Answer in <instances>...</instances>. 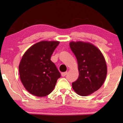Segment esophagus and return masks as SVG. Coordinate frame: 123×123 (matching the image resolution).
Wrapping results in <instances>:
<instances>
[{
	"mask_svg": "<svg viewBox=\"0 0 123 123\" xmlns=\"http://www.w3.org/2000/svg\"><path fill=\"white\" fill-rule=\"evenodd\" d=\"M67 72H63V73H62V77H64V76H65V75H67Z\"/></svg>",
	"mask_w": 123,
	"mask_h": 123,
	"instance_id": "esophagus-1",
	"label": "esophagus"
}]
</instances>
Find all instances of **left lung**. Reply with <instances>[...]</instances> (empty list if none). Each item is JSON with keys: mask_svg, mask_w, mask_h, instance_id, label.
<instances>
[{"mask_svg": "<svg viewBox=\"0 0 123 123\" xmlns=\"http://www.w3.org/2000/svg\"><path fill=\"white\" fill-rule=\"evenodd\" d=\"M69 46L77 58L79 71L78 78L72 83V87L79 95H90L105 82L107 75L105 58L100 50L90 43L71 41Z\"/></svg>", "mask_w": 123, "mask_h": 123, "instance_id": "8db88e82", "label": "left lung"}]
</instances>
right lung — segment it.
I'll list each match as a JSON object with an SVG mask.
<instances>
[{"label": "right lung", "mask_w": 123, "mask_h": 123, "mask_svg": "<svg viewBox=\"0 0 123 123\" xmlns=\"http://www.w3.org/2000/svg\"><path fill=\"white\" fill-rule=\"evenodd\" d=\"M59 43L58 41H42L31 46L23 54L19 65L21 80L32 95L44 97L53 91L60 73L50 60Z\"/></svg>", "instance_id": "right-lung-1"}]
</instances>
